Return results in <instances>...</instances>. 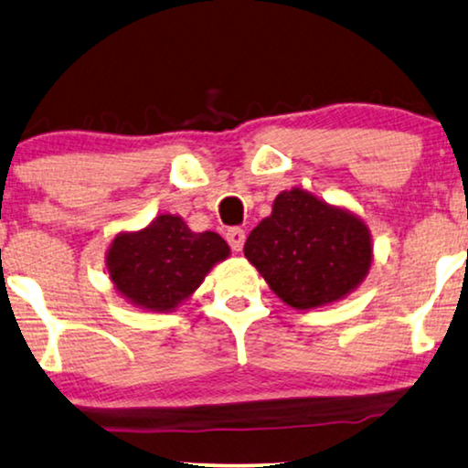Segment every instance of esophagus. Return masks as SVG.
Masks as SVG:
<instances>
[{
    "label": "esophagus",
    "mask_w": 468,
    "mask_h": 468,
    "mask_svg": "<svg viewBox=\"0 0 468 468\" xmlns=\"http://www.w3.org/2000/svg\"><path fill=\"white\" fill-rule=\"evenodd\" d=\"M226 239L229 242V247H232V251L239 253V251H242V247H245L247 234H245V229H240V228H229Z\"/></svg>",
    "instance_id": "34e87169"
}]
</instances>
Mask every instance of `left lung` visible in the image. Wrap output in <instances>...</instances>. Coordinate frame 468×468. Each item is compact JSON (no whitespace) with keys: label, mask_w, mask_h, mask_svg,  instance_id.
<instances>
[{"label":"left lung","mask_w":468,"mask_h":468,"mask_svg":"<svg viewBox=\"0 0 468 468\" xmlns=\"http://www.w3.org/2000/svg\"><path fill=\"white\" fill-rule=\"evenodd\" d=\"M245 258L293 309L343 300L367 279L373 239L360 217L309 191H281L245 242Z\"/></svg>","instance_id":"left-lung-1"}]
</instances>
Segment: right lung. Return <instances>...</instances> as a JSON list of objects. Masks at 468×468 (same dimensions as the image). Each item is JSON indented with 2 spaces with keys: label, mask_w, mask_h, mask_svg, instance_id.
<instances>
[{
  "label": "right lung",
  "mask_w": 468,
  "mask_h": 468,
  "mask_svg": "<svg viewBox=\"0 0 468 468\" xmlns=\"http://www.w3.org/2000/svg\"><path fill=\"white\" fill-rule=\"evenodd\" d=\"M229 258L217 232H191L183 217L159 215L138 232H119L106 251L111 281L127 303L153 313L183 304L210 272Z\"/></svg>",
  "instance_id": "obj_1"
}]
</instances>
